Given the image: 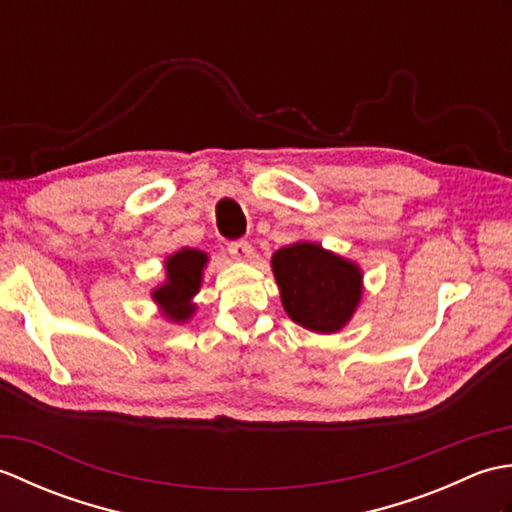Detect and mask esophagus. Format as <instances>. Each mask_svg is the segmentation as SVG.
<instances>
[{
	"mask_svg": "<svg viewBox=\"0 0 512 512\" xmlns=\"http://www.w3.org/2000/svg\"><path fill=\"white\" fill-rule=\"evenodd\" d=\"M228 253H231L233 259L237 262H248L253 257V246H250L246 239H235V242L228 244Z\"/></svg>",
	"mask_w": 512,
	"mask_h": 512,
	"instance_id": "esophagus-1",
	"label": "esophagus"
}]
</instances>
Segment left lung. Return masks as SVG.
<instances>
[{"label":"left lung","instance_id":"8db88e82","mask_svg":"<svg viewBox=\"0 0 512 512\" xmlns=\"http://www.w3.org/2000/svg\"><path fill=\"white\" fill-rule=\"evenodd\" d=\"M273 273L288 317L312 332L341 330L361 299V270L319 244L299 242L273 255Z\"/></svg>","mask_w":512,"mask_h":512}]
</instances>
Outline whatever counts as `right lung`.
<instances>
[{
    "label": "right lung",
    "mask_w": 512,
    "mask_h": 512,
    "mask_svg": "<svg viewBox=\"0 0 512 512\" xmlns=\"http://www.w3.org/2000/svg\"><path fill=\"white\" fill-rule=\"evenodd\" d=\"M204 264L206 255L195 248H182L167 259V281L154 290V299L171 321H184L193 314L191 297L200 290Z\"/></svg>",
    "instance_id": "obj_1"
}]
</instances>
